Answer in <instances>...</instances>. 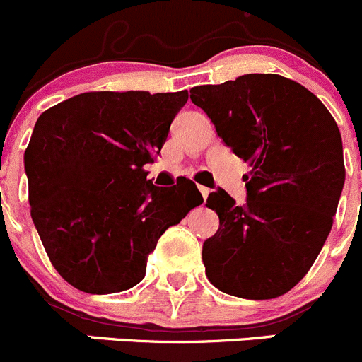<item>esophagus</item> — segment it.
Returning <instances> with one entry per match:
<instances>
[{"label": "esophagus", "mask_w": 362, "mask_h": 362, "mask_svg": "<svg viewBox=\"0 0 362 362\" xmlns=\"http://www.w3.org/2000/svg\"><path fill=\"white\" fill-rule=\"evenodd\" d=\"M198 189H199V192H202L203 199H204V202H206L208 194H210V189H208V187H204V185H198Z\"/></svg>", "instance_id": "34e87169"}]
</instances>
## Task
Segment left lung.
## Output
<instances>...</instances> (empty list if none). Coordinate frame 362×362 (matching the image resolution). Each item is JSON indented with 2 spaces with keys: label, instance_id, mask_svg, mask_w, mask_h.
<instances>
[{
  "label": "left lung",
  "instance_id": "obj_1",
  "mask_svg": "<svg viewBox=\"0 0 362 362\" xmlns=\"http://www.w3.org/2000/svg\"><path fill=\"white\" fill-rule=\"evenodd\" d=\"M191 101L250 163L247 203L208 196L218 231L203 243L206 276L222 293L272 299L312 268L345 184L341 134L322 101L294 80L250 73L191 89Z\"/></svg>",
  "mask_w": 362,
  "mask_h": 362
}]
</instances>
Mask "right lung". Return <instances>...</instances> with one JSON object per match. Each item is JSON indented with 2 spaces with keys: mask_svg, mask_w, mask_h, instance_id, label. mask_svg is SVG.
<instances>
[{
  "mask_svg": "<svg viewBox=\"0 0 362 362\" xmlns=\"http://www.w3.org/2000/svg\"><path fill=\"white\" fill-rule=\"evenodd\" d=\"M187 93H83L38 117L24 152L31 218L76 289L110 294L145 276L170 226L203 203L196 184L147 180Z\"/></svg>",
  "mask_w": 362,
  "mask_h": 362,
  "instance_id": "1",
  "label": "right lung"
}]
</instances>
